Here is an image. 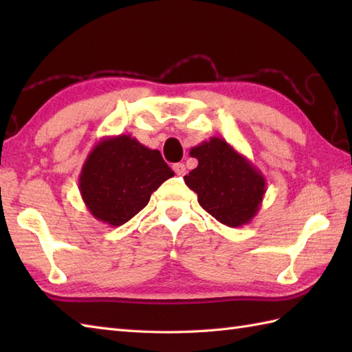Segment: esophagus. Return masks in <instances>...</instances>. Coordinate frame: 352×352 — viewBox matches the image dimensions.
Wrapping results in <instances>:
<instances>
[{
	"label": "esophagus",
	"instance_id": "1",
	"mask_svg": "<svg viewBox=\"0 0 352 352\" xmlns=\"http://www.w3.org/2000/svg\"><path fill=\"white\" fill-rule=\"evenodd\" d=\"M172 169H174L177 175H184L186 174V166L183 163H175L174 166H172Z\"/></svg>",
	"mask_w": 352,
	"mask_h": 352
}]
</instances>
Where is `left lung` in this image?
I'll list each match as a JSON object with an SVG mask.
<instances>
[{"label": "left lung", "instance_id": "left-lung-1", "mask_svg": "<svg viewBox=\"0 0 352 352\" xmlns=\"http://www.w3.org/2000/svg\"><path fill=\"white\" fill-rule=\"evenodd\" d=\"M190 157L198 166L184 177V183L197 193L199 206L223 226L250 223L266 193L263 174L221 138L193 146Z\"/></svg>", "mask_w": 352, "mask_h": 352}]
</instances>
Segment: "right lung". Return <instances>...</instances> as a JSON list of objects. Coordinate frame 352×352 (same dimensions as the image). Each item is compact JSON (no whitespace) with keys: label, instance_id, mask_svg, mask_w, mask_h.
I'll list each match as a JSON object with an SVG mask.
<instances>
[{"label":"right lung","instance_id":"1","mask_svg":"<svg viewBox=\"0 0 352 352\" xmlns=\"http://www.w3.org/2000/svg\"><path fill=\"white\" fill-rule=\"evenodd\" d=\"M174 177L160 151L142 145L130 134L102 138L89 153L78 177L87 210L110 227L129 222L151 193Z\"/></svg>","mask_w":352,"mask_h":352}]
</instances>
